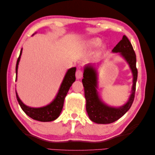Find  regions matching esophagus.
<instances>
[{
    "instance_id": "1",
    "label": "esophagus",
    "mask_w": 155,
    "mask_h": 155,
    "mask_svg": "<svg viewBox=\"0 0 155 155\" xmlns=\"http://www.w3.org/2000/svg\"><path fill=\"white\" fill-rule=\"evenodd\" d=\"M76 79H81L83 77V72L81 71V70L80 69L77 70V71L76 72Z\"/></svg>"
}]
</instances>
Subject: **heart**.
<instances>
[{
    "label": "heart",
    "mask_w": 155,
    "mask_h": 155,
    "mask_svg": "<svg viewBox=\"0 0 155 155\" xmlns=\"http://www.w3.org/2000/svg\"><path fill=\"white\" fill-rule=\"evenodd\" d=\"M101 42V41L100 38H93L88 40L87 42V45L91 47H96V46L100 45Z\"/></svg>",
    "instance_id": "heart-1"
}]
</instances>
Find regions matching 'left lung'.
<instances>
[{
	"label": "left lung",
	"mask_w": 155,
	"mask_h": 155,
	"mask_svg": "<svg viewBox=\"0 0 155 155\" xmlns=\"http://www.w3.org/2000/svg\"><path fill=\"white\" fill-rule=\"evenodd\" d=\"M112 51L116 53L120 52V55L129 64L133 76L132 91L128 101L124 105L118 108L107 106L102 102L98 96L96 90L97 72L95 68L91 64L86 65L84 68L83 78L82 79L86 99V109L89 118L97 124H108L118 120L129 110L134 99L138 70L136 66L137 58L133 46L127 37L124 35L122 39L116 45Z\"/></svg>",
	"instance_id": "8db88e82"
}]
</instances>
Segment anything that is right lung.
Segmentation results:
<instances>
[{
  "label": "right lung",
  "mask_w": 155,
  "mask_h": 155,
  "mask_svg": "<svg viewBox=\"0 0 155 155\" xmlns=\"http://www.w3.org/2000/svg\"><path fill=\"white\" fill-rule=\"evenodd\" d=\"M21 54L22 49L21 50L20 55L18 56L17 61L15 81H17L18 64V63H19ZM76 70V67H73L68 70V71L63 79V81L61 83V85L57 96H56L55 98L52 102L50 103L49 105L45 107L40 108H33L26 106V105L23 104L21 100L19 99L17 93L15 91L17 100L22 110L24 111L28 116L30 117L31 118L37 121H44V122H45V121H51L57 119L63 109L65 96H67L70 87L72 86V83L76 81V76H75Z\"/></svg>",
  "instance_id": "add662e5"
}]
</instances>
